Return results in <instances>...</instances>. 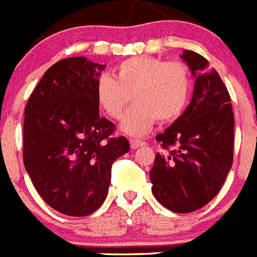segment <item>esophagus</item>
<instances>
[{"instance_id": "obj_1", "label": "esophagus", "mask_w": 257, "mask_h": 257, "mask_svg": "<svg viewBox=\"0 0 257 257\" xmlns=\"http://www.w3.org/2000/svg\"><path fill=\"white\" fill-rule=\"evenodd\" d=\"M145 142L141 140H136V138H131V147L132 149H138V147L145 146Z\"/></svg>"}]
</instances>
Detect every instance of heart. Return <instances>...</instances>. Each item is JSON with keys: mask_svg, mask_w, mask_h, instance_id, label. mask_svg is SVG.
<instances>
[{"mask_svg": "<svg viewBox=\"0 0 257 257\" xmlns=\"http://www.w3.org/2000/svg\"><path fill=\"white\" fill-rule=\"evenodd\" d=\"M191 85L186 64L140 55L117 64L113 79L108 75L99 76L95 98L108 117L119 120L132 97L135 106L122 120L121 129L131 136H144L156 119L168 122L184 112Z\"/></svg>", "mask_w": 257, "mask_h": 257, "instance_id": "obj_1", "label": "heart"}]
</instances>
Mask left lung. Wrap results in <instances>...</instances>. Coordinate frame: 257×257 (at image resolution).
I'll use <instances>...</instances> for the list:
<instances>
[{"label": "left lung", "mask_w": 257, "mask_h": 257, "mask_svg": "<svg viewBox=\"0 0 257 257\" xmlns=\"http://www.w3.org/2000/svg\"><path fill=\"white\" fill-rule=\"evenodd\" d=\"M182 59L195 76L190 104L156 136L166 154H156L150 171L156 200L177 213H190L211 202L233 164L234 113L230 95L215 68L198 53Z\"/></svg>", "instance_id": "8db88e82"}]
</instances>
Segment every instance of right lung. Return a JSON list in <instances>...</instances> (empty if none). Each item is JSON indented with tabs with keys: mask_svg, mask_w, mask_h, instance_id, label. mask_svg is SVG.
<instances>
[{
	"mask_svg": "<svg viewBox=\"0 0 257 257\" xmlns=\"http://www.w3.org/2000/svg\"><path fill=\"white\" fill-rule=\"evenodd\" d=\"M104 64L66 58L49 68L24 110L23 162L44 202L63 215L88 216L102 206L111 167L129 151L115 124L99 116L97 80Z\"/></svg>",
	"mask_w": 257,
	"mask_h": 257,
	"instance_id": "1",
	"label": "right lung"
}]
</instances>
